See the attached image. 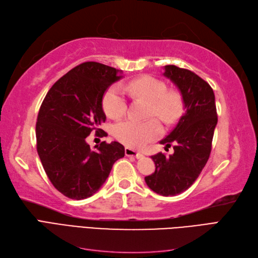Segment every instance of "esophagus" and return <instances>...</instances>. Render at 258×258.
<instances>
[{
	"label": "esophagus",
	"instance_id": "34e87169",
	"mask_svg": "<svg viewBox=\"0 0 258 258\" xmlns=\"http://www.w3.org/2000/svg\"><path fill=\"white\" fill-rule=\"evenodd\" d=\"M124 154H126V156H128V157H135L138 159L143 157L142 153H139L136 150H134V148H130V147L124 148Z\"/></svg>",
	"mask_w": 258,
	"mask_h": 258
}]
</instances>
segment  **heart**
I'll return each instance as SVG.
<instances>
[{
	"instance_id": "b5f03b06",
	"label": "heart",
	"mask_w": 258,
	"mask_h": 258,
	"mask_svg": "<svg viewBox=\"0 0 258 258\" xmlns=\"http://www.w3.org/2000/svg\"><path fill=\"white\" fill-rule=\"evenodd\" d=\"M128 91L136 97L150 101L148 116H157L168 124L173 123L182 113L183 101L176 91H167V85L152 76L134 80L127 86ZM103 108L111 118H119L127 110V100L119 86L114 85L103 97ZM114 137L132 148H140L159 138L162 134L161 123L152 118L146 121L126 119L117 122L113 128Z\"/></svg>"
}]
</instances>
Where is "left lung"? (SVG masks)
<instances>
[{"instance_id":"1","label":"left lung","mask_w":258,"mask_h":258,"mask_svg":"<svg viewBox=\"0 0 258 258\" xmlns=\"http://www.w3.org/2000/svg\"><path fill=\"white\" fill-rule=\"evenodd\" d=\"M165 75L179 90L185 112L176 126L160 141L172 155L152 156L155 172L145 176L150 188L161 196H175L188 189L210 157L217 123L215 96L211 86L189 70L166 66Z\"/></svg>"}]
</instances>
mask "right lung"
<instances>
[{
    "label": "right lung",
    "mask_w": 258,
    "mask_h": 258,
    "mask_svg": "<svg viewBox=\"0 0 258 258\" xmlns=\"http://www.w3.org/2000/svg\"><path fill=\"white\" fill-rule=\"evenodd\" d=\"M121 71L98 62H84L59 79L46 95L37 115V154L51 184L64 196L88 198L104 184L116 160L124 156L118 142L91 150L87 137L100 129L106 116L105 90L121 79Z\"/></svg>",
    "instance_id": "right-lung-1"
}]
</instances>
